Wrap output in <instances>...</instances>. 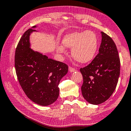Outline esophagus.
Wrapping results in <instances>:
<instances>
[{
  "label": "esophagus",
  "mask_w": 131,
  "mask_h": 131,
  "mask_svg": "<svg viewBox=\"0 0 131 131\" xmlns=\"http://www.w3.org/2000/svg\"><path fill=\"white\" fill-rule=\"evenodd\" d=\"M69 71L70 72H75L76 71V69H75V68L71 67V66H69Z\"/></svg>",
  "instance_id": "1"
}]
</instances>
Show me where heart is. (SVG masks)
Instances as JSON below:
<instances>
[{"label":"heart","instance_id":"heart-1","mask_svg":"<svg viewBox=\"0 0 131 131\" xmlns=\"http://www.w3.org/2000/svg\"><path fill=\"white\" fill-rule=\"evenodd\" d=\"M62 44L66 48H72V54L77 61L81 63L90 62L97 53L99 42L96 35L92 31L74 32L66 35ZM58 53L65 52L62 46L56 48Z\"/></svg>","mask_w":131,"mask_h":131}]
</instances>
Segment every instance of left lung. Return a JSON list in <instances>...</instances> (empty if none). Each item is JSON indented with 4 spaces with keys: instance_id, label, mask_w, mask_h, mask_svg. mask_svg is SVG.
I'll return each mask as SVG.
<instances>
[{
    "instance_id": "left-lung-1",
    "label": "left lung",
    "mask_w": 131,
    "mask_h": 131,
    "mask_svg": "<svg viewBox=\"0 0 131 131\" xmlns=\"http://www.w3.org/2000/svg\"><path fill=\"white\" fill-rule=\"evenodd\" d=\"M99 53L91 63L80 69L83 82L82 96L93 105L104 102L115 90L120 75V59L114 40L101 32Z\"/></svg>"
}]
</instances>
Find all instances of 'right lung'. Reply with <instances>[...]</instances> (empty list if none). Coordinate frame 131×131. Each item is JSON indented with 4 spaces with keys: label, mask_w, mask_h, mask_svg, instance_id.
<instances>
[{
    "label": "right lung",
    "mask_w": 131,
    "mask_h": 131,
    "mask_svg": "<svg viewBox=\"0 0 131 131\" xmlns=\"http://www.w3.org/2000/svg\"><path fill=\"white\" fill-rule=\"evenodd\" d=\"M36 27L26 30L17 44L15 56L16 73L26 96L37 104L48 106L59 96L58 85L68 73V66L30 48L29 36L36 31L34 29Z\"/></svg>",
    "instance_id": "1"
}]
</instances>
